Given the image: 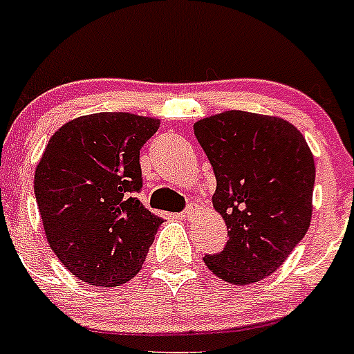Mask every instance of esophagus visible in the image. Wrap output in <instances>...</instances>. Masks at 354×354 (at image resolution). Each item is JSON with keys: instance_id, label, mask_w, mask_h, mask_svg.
<instances>
[{"instance_id": "34e87169", "label": "esophagus", "mask_w": 354, "mask_h": 354, "mask_svg": "<svg viewBox=\"0 0 354 354\" xmlns=\"http://www.w3.org/2000/svg\"><path fill=\"white\" fill-rule=\"evenodd\" d=\"M198 209H201V207H198V204H196V202H191V204L185 207V212L182 213V217L183 219H193L196 213H198Z\"/></svg>"}]
</instances>
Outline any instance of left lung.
Wrapping results in <instances>:
<instances>
[{
    "instance_id": "8db88e82",
    "label": "left lung",
    "mask_w": 354,
    "mask_h": 354,
    "mask_svg": "<svg viewBox=\"0 0 354 354\" xmlns=\"http://www.w3.org/2000/svg\"><path fill=\"white\" fill-rule=\"evenodd\" d=\"M215 172L213 207L226 223V247L204 258L215 277L236 286L273 274L308 232L315 165L288 120L225 111L193 126Z\"/></svg>"
}]
</instances>
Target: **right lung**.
Returning <instances> with one entry per match:
<instances>
[{
	"instance_id": "1",
	"label": "right lung",
	"mask_w": 354,
	"mask_h": 354,
	"mask_svg": "<svg viewBox=\"0 0 354 354\" xmlns=\"http://www.w3.org/2000/svg\"><path fill=\"white\" fill-rule=\"evenodd\" d=\"M159 120L133 113L77 117L51 135L35 171L46 239L81 282L111 288L141 271L163 219L135 196L139 150Z\"/></svg>"
}]
</instances>
